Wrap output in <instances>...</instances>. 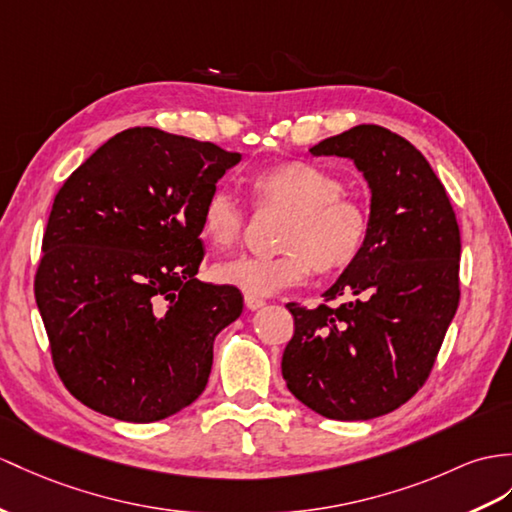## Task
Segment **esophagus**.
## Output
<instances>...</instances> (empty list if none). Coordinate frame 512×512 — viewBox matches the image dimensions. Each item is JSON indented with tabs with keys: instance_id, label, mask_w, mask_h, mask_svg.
<instances>
[{
	"instance_id": "1",
	"label": "esophagus",
	"mask_w": 512,
	"mask_h": 512,
	"mask_svg": "<svg viewBox=\"0 0 512 512\" xmlns=\"http://www.w3.org/2000/svg\"><path fill=\"white\" fill-rule=\"evenodd\" d=\"M245 306H247L249 310H258V308H263V306H265V299H263V297L245 295Z\"/></svg>"
}]
</instances>
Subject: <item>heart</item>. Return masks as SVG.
<instances>
[{"label": "heart", "instance_id": "b5f03b06", "mask_svg": "<svg viewBox=\"0 0 512 512\" xmlns=\"http://www.w3.org/2000/svg\"><path fill=\"white\" fill-rule=\"evenodd\" d=\"M258 206L289 210L278 236V256H239L215 265L217 282L252 297H269L302 282L310 267L332 276L356 263L369 236V213L358 199L343 195L332 173L304 160H282L249 178ZM245 217L236 199L215 191L202 210L204 239L226 249L239 243Z\"/></svg>", "mask_w": 512, "mask_h": 512}]
</instances>
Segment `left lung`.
<instances>
[{
    "mask_svg": "<svg viewBox=\"0 0 512 512\" xmlns=\"http://www.w3.org/2000/svg\"><path fill=\"white\" fill-rule=\"evenodd\" d=\"M352 160L371 191L363 254L323 293L339 306L286 304L289 391L315 413L365 421L391 413L430 376L458 308L460 230L430 162L400 134L356 126L310 147Z\"/></svg>",
    "mask_w": 512,
    "mask_h": 512,
    "instance_id": "left-lung-1",
    "label": "left lung"
}]
</instances>
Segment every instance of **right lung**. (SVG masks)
Instances as JSON below:
<instances>
[{
    "label": "right lung",
    "mask_w": 512,
    "mask_h": 512,
    "mask_svg": "<svg viewBox=\"0 0 512 512\" xmlns=\"http://www.w3.org/2000/svg\"><path fill=\"white\" fill-rule=\"evenodd\" d=\"M241 160L158 128L108 139L58 191L34 280L60 380L97 413L152 423L193 404L217 334L243 313L228 284L199 282V221Z\"/></svg>",
    "instance_id": "1"
}]
</instances>
